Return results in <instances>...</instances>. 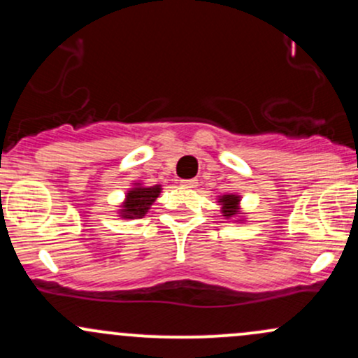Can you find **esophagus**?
<instances>
[{"mask_svg": "<svg viewBox=\"0 0 358 358\" xmlns=\"http://www.w3.org/2000/svg\"><path fill=\"white\" fill-rule=\"evenodd\" d=\"M180 183H182V187H187V188H195V187H196V183H199V182H196L195 178H192V180H182V182H180Z\"/></svg>", "mask_w": 358, "mask_h": 358, "instance_id": "esophagus-1", "label": "esophagus"}]
</instances>
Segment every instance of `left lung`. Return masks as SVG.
<instances>
[{
  "mask_svg": "<svg viewBox=\"0 0 358 358\" xmlns=\"http://www.w3.org/2000/svg\"><path fill=\"white\" fill-rule=\"evenodd\" d=\"M219 205H222L220 212L224 213L225 219H237V217H241V195H234V193L222 195L219 196Z\"/></svg>",
  "mask_w": 358,
  "mask_h": 358,
  "instance_id": "8db88e82",
  "label": "left lung"
}]
</instances>
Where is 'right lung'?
<instances>
[{"label":"right lung","instance_id":"right-lung-1","mask_svg":"<svg viewBox=\"0 0 358 358\" xmlns=\"http://www.w3.org/2000/svg\"><path fill=\"white\" fill-rule=\"evenodd\" d=\"M162 190V185L145 187L143 183H133V188L127 190L124 202L119 208V217L121 219H143Z\"/></svg>","mask_w":358,"mask_h":358}]
</instances>
